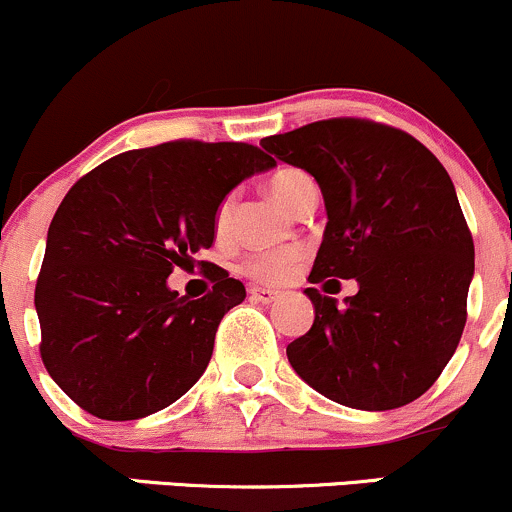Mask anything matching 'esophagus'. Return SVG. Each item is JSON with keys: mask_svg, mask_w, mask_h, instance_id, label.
<instances>
[{"mask_svg": "<svg viewBox=\"0 0 512 512\" xmlns=\"http://www.w3.org/2000/svg\"><path fill=\"white\" fill-rule=\"evenodd\" d=\"M247 294H250V299L257 303H274L279 299V291L262 289V286H250V289H247Z\"/></svg>", "mask_w": 512, "mask_h": 512, "instance_id": "34e87169", "label": "esophagus"}]
</instances>
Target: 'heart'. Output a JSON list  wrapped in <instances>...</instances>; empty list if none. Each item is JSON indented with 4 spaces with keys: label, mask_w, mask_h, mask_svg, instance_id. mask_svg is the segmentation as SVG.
Wrapping results in <instances>:
<instances>
[{
    "label": "heart",
    "mask_w": 512,
    "mask_h": 512,
    "mask_svg": "<svg viewBox=\"0 0 512 512\" xmlns=\"http://www.w3.org/2000/svg\"><path fill=\"white\" fill-rule=\"evenodd\" d=\"M267 189L279 204L289 211H296L311 194H316V184L299 167H279L267 179ZM233 226V194L223 196L221 204L213 213V233L218 240H226ZM299 250H274V252H255L243 262V269L257 282L277 284L291 274V269L299 262Z\"/></svg>",
    "instance_id": "1"
}]
</instances>
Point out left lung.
Here are the masks:
<instances>
[{
	"instance_id": "obj_1",
	"label": "left lung",
	"mask_w": 512,
	"mask_h": 512,
	"mask_svg": "<svg viewBox=\"0 0 512 512\" xmlns=\"http://www.w3.org/2000/svg\"><path fill=\"white\" fill-rule=\"evenodd\" d=\"M260 145L323 192L328 226L308 282L359 284L340 308L308 286L316 318L286 347L294 372L359 411L423 396L457 350L474 277V240L447 170L406 131L367 119L316 121Z\"/></svg>"
}]
</instances>
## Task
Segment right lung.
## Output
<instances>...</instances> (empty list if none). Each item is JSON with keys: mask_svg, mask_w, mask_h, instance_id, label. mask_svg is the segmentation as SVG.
Instances as JSON below:
<instances>
[{"mask_svg": "<svg viewBox=\"0 0 512 512\" xmlns=\"http://www.w3.org/2000/svg\"><path fill=\"white\" fill-rule=\"evenodd\" d=\"M269 167L255 145L172 140L77 179L50 221L36 282L43 364L77 406L101 420H138L199 381L245 286L199 262L213 289L192 301L167 277L213 245L223 196Z\"/></svg>", "mask_w": 512, "mask_h": 512, "instance_id": "add662e5", "label": "right lung"}]
</instances>
